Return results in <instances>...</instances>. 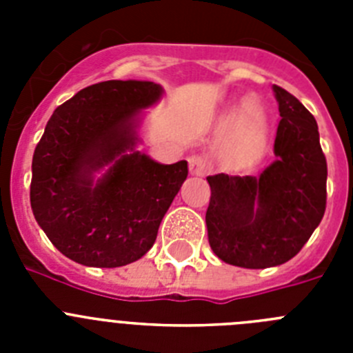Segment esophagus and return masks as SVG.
<instances>
[{
  "mask_svg": "<svg viewBox=\"0 0 353 353\" xmlns=\"http://www.w3.org/2000/svg\"><path fill=\"white\" fill-rule=\"evenodd\" d=\"M187 161H189V171H191L192 176H203L207 173V162H205L203 157L191 155Z\"/></svg>",
  "mask_w": 353,
  "mask_h": 353,
  "instance_id": "obj_1",
  "label": "esophagus"
}]
</instances>
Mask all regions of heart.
Listing matches in <instances>:
<instances>
[{
  "label": "heart",
  "mask_w": 353,
  "mask_h": 353,
  "mask_svg": "<svg viewBox=\"0 0 353 353\" xmlns=\"http://www.w3.org/2000/svg\"><path fill=\"white\" fill-rule=\"evenodd\" d=\"M226 132L219 148V161L228 170H248L263 157L269 143V114L258 101L244 95L236 99L219 121Z\"/></svg>",
  "instance_id": "obj_1"
}]
</instances>
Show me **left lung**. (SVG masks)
I'll return each mask as SVG.
<instances>
[{"label": "left lung", "mask_w": 353, "mask_h": 353, "mask_svg": "<svg viewBox=\"0 0 353 353\" xmlns=\"http://www.w3.org/2000/svg\"><path fill=\"white\" fill-rule=\"evenodd\" d=\"M279 125L272 164L258 176H207L208 244L224 263L267 269L292 260L325 212L327 162L316 120L274 84Z\"/></svg>", "instance_id": "8db88e82"}]
</instances>
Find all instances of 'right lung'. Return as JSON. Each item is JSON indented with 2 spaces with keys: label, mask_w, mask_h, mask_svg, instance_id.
Returning <instances> with one entry per match:
<instances>
[{
  "label": "right lung",
  "mask_w": 353,
  "mask_h": 353,
  "mask_svg": "<svg viewBox=\"0 0 353 353\" xmlns=\"http://www.w3.org/2000/svg\"><path fill=\"white\" fill-rule=\"evenodd\" d=\"M164 95L152 81H104L56 108L31 162V210L61 254L114 269L145 256L185 182L187 161L139 152L145 109Z\"/></svg>",
  "instance_id": "right-lung-1"
}]
</instances>
